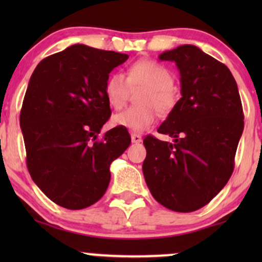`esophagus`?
<instances>
[{
  "label": "esophagus",
  "instance_id": "1",
  "mask_svg": "<svg viewBox=\"0 0 262 262\" xmlns=\"http://www.w3.org/2000/svg\"><path fill=\"white\" fill-rule=\"evenodd\" d=\"M130 138H132V143L138 144L141 141V135H139V134H132Z\"/></svg>",
  "mask_w": 262,
  "mask_h": 262
}]
</instances>
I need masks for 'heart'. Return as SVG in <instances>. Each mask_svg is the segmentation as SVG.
<instances>
[{
  "label": "heart",
  "mask_w": 262,
  "mask_h": 262,
  "mask_svg": "<svg viewBox=\"0 0 262 262\" xmlns=\"http://www.w3.org/2000/svg\"><path fill=\"white\" fill-rule=\"evenodd\" d=\"M132 89H144L138 97L139 106L116 114L112 119L116 127L132 132L146 130L155 121L156 111L160 114L170 113L177 102L173 75L169 69L152 60L141 59L133 62L128 68L127 76L113 73L106 81L104 92L111 106L121 110L127 103Z\"/></svg>",
  "instance_id": "obj_1"
}]
</instances>
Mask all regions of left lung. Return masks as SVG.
<instances>
[{
    "label": "left lung",
    "mask_w": 262,
    "mask_h": 262,
    "mask_svg": "<svg viewBox=\"0 0 262 262\" xmlns=\"http://www.w3.org/2000/svg\"><path fill=\"white\" fill-rule=\"evenodd\" d=\"M173 61L181 95L158 132L173 143L148 135L143 173L152 197L175 212L209 203L229 181L244 129V113L230 70L194 45L159 55Z\"/></svg>",
    "instance_id": "8db88e82"
}]
</instances>
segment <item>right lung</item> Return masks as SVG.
I'll use <instances>...</instances> for the list:
<instances>
[{
    "label": "right lung",
    "mask_w": 262,
    "mask_h": 262,
    "mask_svg": "<svg viewBox=\"0 0 262 262\" xmlns=\"http://www.w3.org/2000/svg\"><path fill=\"white\" fill-rule=\"evenodd\" d=\"M127 54L75 44L41 60L27 89L19 124L33 181L68 209L92 206L110 185V166L130 144L127 128L97 140L111 116L104 86Z\"/></svg>",
    "instance_id": "1"
}]
</instances>
